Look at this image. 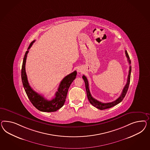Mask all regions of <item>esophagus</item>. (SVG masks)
<instances>
[{"mask_svg":"<svg viewBox=\"0 0 150 150\" xmlns=\"http://www.w3.org/2000/svg\"><path fill=\"white\" fill-rule=\"evenodd\" d=\"M77 72H79V73H82V72H83V69L81 67H79V68H77Z\"/></svg>","mask_w":150,"mask_h":150,"instance_id":"34e87169","label":"esophagus"}]
</instances>
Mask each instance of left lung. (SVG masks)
<instances>
[{"label": "left lung", "instance_id": "1", "mask_svg": "<svg viewBox=\"0 0 150 150\" xmlns=\"http://www.w3.org/2000/svg\"><path fill=\"white\" fill-rule=\"evenodd\" d=\"M125 53H126V56L127 59H128V61L130 64L131 63V61L129 59V55L127 53V51H125ZM131 70H132V67L130 65L129 70V73H128V78H127V82L126 83V85L125 86L124 88L122 91L121 94L120 96V97L117 99L116 100L111 102V103H103L101 102L98 101L97 100H96V99L93 98L92 96V95L91 94L90 91L89 89V85H88V82L87 79V77H86L85 75H83L82 78L84 80L85 83V87L86 90V93H87V98L89 100V103L94 106V107L97 108L98 109L100 110H104L106 109H109L111 107H113L114 106L118 104H119L120 102L122 101V100L123 99V98L125 97L126 93L127 92L128 89L129 88V85L130 83V74H131Z\"/></svg>", "mask_w": 150, "mask_h": 150}]
</instances>
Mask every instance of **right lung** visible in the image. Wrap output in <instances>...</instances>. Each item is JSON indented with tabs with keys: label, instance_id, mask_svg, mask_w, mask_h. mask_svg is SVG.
<instances>
[{
	"label": "right lung",
	"instance_id": "add662e5",
	"mask_svg": "<svg viewBox=\"0 0 150 150\" xmlns=\"http://www.w3.org/2000/svg\"><path fill=\"white\" fill-rule=\"evenodd\" d=\"M35 41H33L30 44L28 50L26 51L24 55L21 70V78L22 83L29 100L37 109L42 112H47L56 111L64 104L69 87L76 78L77 72L76 71H74L73 73L66 76L62 80L58 88V91L55 94V97L51 100L45 99L43 96L35 92L29 84L25 68L27 54L29 52L28 50L31 47Z\"/></svg>",
	"mask_w": 150,
	"mask_h": 150
}]
</instances>
